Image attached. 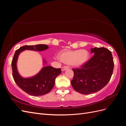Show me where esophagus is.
<instances>
[{"instance_id":"34e87169","label":"esophagus","mask_w":126,"mask_h":126,"mask_svg":"<svg viewBox=\"0 0 126 126\" xmlns=\"http://www.w3.org/2000/svg\"><path fill=\"white\" fill-rule=\"evenodd\" d=\"M68 69V68L67 67H66V66L63 67L62 68V71H64V70H67Z\"/></svg>"}]
</instances>
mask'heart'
Returning <instances> with one entry per match:
<instances>
[{"label": "heart", "mask_w": 126, "mask_h": 126, "mask_svg": "<svg viewBox=\"0 0 126 126\" xmlns=\"http://www.w3.org/2000/svg\"><path fill=\"white\" fill-rule=\"evenodd\" d=\"M89 52L85 49L64 51L59 55L60 60L72 67H80L88 62Z\"/></svg>", "instance_id": "b5f03b06"}]
</instances>
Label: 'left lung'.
Listing matches in <instances>:
<instances>
[{
	"instance_id": "1",
	"label": "left lung",
	"mask_w": 126,
	"mask_h": 126,
	"mask_svg": "<svg viewBox=\"0 0 126 126\" xmlns=\"http://www.w3.org/2000/svg\"><path fill=\"white\" fill-rule=\"evenodd\" d=\"M94 56L81 68L73 69L71 81L73 88L79 93L88 94L102 89L109 81L114 63L112 54L104 47L91 48Z\"/></svg>"
}]
</instances>
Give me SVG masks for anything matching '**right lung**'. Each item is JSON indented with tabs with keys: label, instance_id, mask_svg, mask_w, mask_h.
<instances>
[{
	"label": "right lung",
	"instance_id": "obj_1",
	"mask_svg": "<svg viewBox=\"0 0 126 126\" xmlns=\"http://www.w3.org/2000/svg\"><path fill=\"white\" fill-rule=\"evenodd\" d=\"M49 47L47 45L39 44L34 46H24L15 52L11 67L13 76L18 86L26 93L33 96H40L49 93L54 87L56 77L62 72L60 68H55L47 65V61L43 59L44 67L39 72L32 77H23L17 69V60L20 54L26 50L43 51Z\"/></svg>",
	"mask_w": 126,
	"mask_h": 126
}]
</instances>
